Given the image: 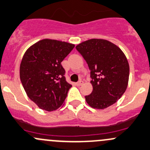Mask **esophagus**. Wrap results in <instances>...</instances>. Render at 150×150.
Masks as SVG:
<instances>
[{
    "label": "esophagus",
    "instance_id": "34e87169",
    "mask_svg": "<svg viewBox=\"0 0 150 150\" xmlns=\"http://www.w3.org/2000/svg\"><path fill=\"white\" fill-rule=\"evenodd\" d=\"M83 84V80H80V81H78V83H77V86H82V85Z\"/></svg>",
    "mask_w": 150,
    "mask_h": 150
}]
</instances>
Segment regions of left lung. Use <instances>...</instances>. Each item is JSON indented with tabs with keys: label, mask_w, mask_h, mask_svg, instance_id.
<instances>
[{
	"label": "left lung",
	"mask_w": 150,
	"mask_h": 150,
	"mask_svg": "<svg viewBox=\"0 0 150 150\" xmlns=\"http://www.w3.org/2000/svg\"><path fill=\"white\" fill-rule=\"evenodd\" d=\"M91 70L93 91L86 96L92 108L104 109L116 103L127 90L129 65L120 48L107 40L92 39L77 45Z\"/></svg>",
	"instance_id": "obj_1"
}]
</instances>
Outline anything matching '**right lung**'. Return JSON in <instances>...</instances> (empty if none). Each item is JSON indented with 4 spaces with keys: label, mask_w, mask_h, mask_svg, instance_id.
Masks as SVG:
<instances>
[{
    "label": "right lung",
    "mask_w": 150,
    "mask_h": 150,
    "mask_svg": "<svg viewBox=\"0 0 150 150\" xmlns=\"http://www.w3.org/2000/svg\"><path fill=\"white\" fill-rule=\"evenodd\" d=\"M75 45L53 39H43L30 47L20 65V79L28 97L47 111L64 103L69 89L65 70L61 64Z\"/></svg>",
    "instance_id": "obj_1"
}]
</instances>
